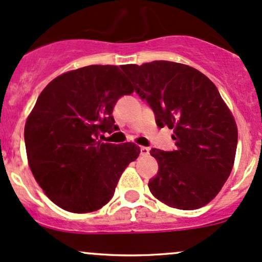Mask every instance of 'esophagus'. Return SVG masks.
<instances>
[{"label":"esophagus","mask_w":262,"mask_h":262,"mask_svg":"<svg viewBox=\"0 0 262 262\" xmlns=\"http://www.w3.org/2000/svg\"><path fill=\"white\" fill-rule=\"evenodd\" d=\"M140 151H141V156H147L148 154H150V148L148 147H145V146H141V147H140Z\"/></svg>","instance_id":"esophagus-1"}]
</instances>
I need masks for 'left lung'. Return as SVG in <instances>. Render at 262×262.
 Instances as JSON below:
<instances>
[{
    "instance_id": "obj_1",
    "label": "left lung",
    "mask_w": 262,
    "mask_h": 262,
    "mask_svg": "<svg viewBox=\"0 0 262 262\" xmlns=\"http://www.w3.org/2000/svg\"><path fill=\"white\" fill-rule=\"evenodd\" d=\"M122 70L154 110L157 126L173 130L175 151H150L159 164L148 181L151 193L180 210L207 205L229 179L237 146V126L219 90L184 63L152 61Z\"/></svg>"
}]
</instances>
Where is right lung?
Masks as SVG:
<instances>
[{
    "label": "right lung",
    "instance_id": "obj_1",
    "mask_svg": "<svg viewBox=\"0 0 262 262\" xmlns=\"http://www.w3.org/2000/svg\"><path fill=\"white\" fill-rule=\"evenodd\" d=\"M134 87L117 66L91 64L62 74L43 89L25 125L33 177L53 204L75 213L100 210L121 173L139 157L136 143L98 140L117 130V100Z\"/></svg>",
    "mask_w": 262,
    "mask_h": 262
}]
</instances>
